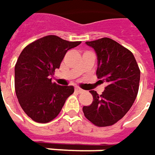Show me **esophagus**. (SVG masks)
I'll use <instances>...</instances> for the list:
<instances>
[{
  "instance_id": "obj_1",
  "label": "esophagus",
  "mask_w": 155,
  "mask_h": 155,
  "mask_svg": "<svg viewBox=\"0 0 155 155\" xmlns=\"http://www.w3.org/2000/svg\"><path fill=\"white\" fill-rule=\"evenodd\" d=\"M75 91H76L77 93H79V94H81V93L83 92V90H82L81 88H80V87H75Z\"/></svg>"
}]
</instances>
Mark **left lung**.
Instances as JSON below:
<instances>
[{"label": "left lung", "instance_id": "left-lung-1", "mask_svg": "<svg viewBox=\"0 0 155 155\" xmlns=\"http://www.w3.org/2000/svg\"><path fill=\"white\" fill-rule=\"evenodd\" d=\"M86 44L93 48L98 60L96 75L107 83L99 95L91 90L93 102L84 106L85 117L97 127L116 123L131 108L139 90L140 71L131 51L110 38H101Z\"/></svg>", "mask_w": 155, "mask_h": 155}]
</instances>
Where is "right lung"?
I'll list each match as a JSON object with an SVG mask.
<instances>
[{"label": "right lung", "mask_w": 155, "mask_h": 155, "mask_svg": "<svg viewBox=\"0 0 155 155\" xmlns=\"http://www.w3.org/2000/svg\"><path fill=\"white\" fill-rule=\"evenodd\" d=\"M81 41H68L48 35L28 45L15 67V87L18 101L33 120L47 123L57 116L74 93L73 86H59L51 76L60 68L66 53Z\"/></svg>", "instance_id": "obj_1"}]
</instances>
